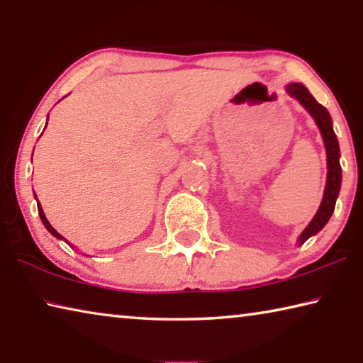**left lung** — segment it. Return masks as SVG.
<instances>
[{
  "mask_svg": "<svg viewBox=\"0 0 363 363\" xmlns=\"http://www.w3.org/2000/svg\"><path fill=\"white\" fill-rule=\"evenodd\" d=\"M286 93L294 97L307 112L315 120L318 130L322 133L325 150H327V163H328V174H327V186H325V194L322 199L320 208L315 213L314 219L311 220L309 225L306 227L304 232L299 235V245H303L307 238L315 235L318 230L323 229V225L328 223L331 214L335 211L336 199L340 195L341 189V164H340V144H337L336 134L331 126V116L328 110L320 106L312 96L304 84L290 83L286 86Z\"/></svg>",
  "mask_w": 363,
  "mask_h": 363,
  "instance_id": "8db88e82",
  "label": "left lung"
}]
</instances>
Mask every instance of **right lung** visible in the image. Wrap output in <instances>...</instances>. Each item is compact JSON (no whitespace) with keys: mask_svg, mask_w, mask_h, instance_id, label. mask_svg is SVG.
Listing matches in <instances>:
<instances>
[{"mask_svg":"<svg viewBox=\"0 0 363 363\" xmlns=\"http://www.w3.org/2000/svg\"><path fill=\"white\" fill-rule=\"evenodd\" d=\"M35 199H36V195H35ZM38 214H40V218H41V220H43V224H45L46 229H48L49 232H51L54 237H56V238H60V240H64V242H67L65 238H64L62 235H60V233H59L56 229H54V227H52L51 224H49V220H48V219H46V216H45V211H43V208H41V205H40V201H38ZM67 243H69V242H67ZM69 245H70V243H69Z\"/></svg>","mask_w":363,"mask_h":363,"instance_id":"obj_1","label":"right lung"}]
</instances>
